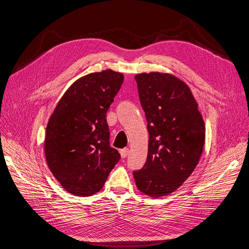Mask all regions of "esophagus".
Wrapping results in <instances>:
<instances>
[{
  "mask_svg": "<svg viewBox=\"0 0 249 249\" xmlns=\"http://www.w3.org/2000/svg\"><path fill=\"white\" fill-rule=\"evenodd\" d=\"M128 153H129V149H123V150L120 151V154H121L122 158H126L128 156Z\"/></svg>",
  "mask_w": 249,
  "mask_h": 249,
  "instance_id": "1",
  "label": "esophagus"
}]
</instances>
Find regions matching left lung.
<instances>
[{"instance_id": "1", "label": "left lung", "mask_w": 249, "mask_h": 249, "mask_svg": "<svg viewBox=\"0 0 249 249\" xmlns=\"http://www.w3.org/2000/svg\"><path fill=\"white\" fill-rule=\"evenodd\" d=\"M148 122V158L133 171L135 183L154 198L179 188L196 168L203 151L205 125L187 84L169 73L135 76Z\"/></svg>"}]
</instances>
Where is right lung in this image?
Returning a JSON list of instances; mask_svg holds the SVG:
<instances>
[{"instance_id":"add662e5","label":"right lung","mask_w":249,"mask_h":249,"mask_svg":"<svg viewBox=\"0 0 249 249\" xmlns=\"http://www.w3.org/2000/svg\"><path fill=\"white\" fill-rule=\"evenodd\" d=\"M112 70L77 80L63 94L46 128L45 155L60 185L87 197L103 189L121 156L110 148L107 113L123 83Z\"/></svg>"}]
</instances>
